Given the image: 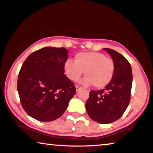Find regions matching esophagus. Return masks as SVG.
<instances>
[{"label": "esophagus", "mask_w": 153, "mask_h": 153, "mask_svg": "<svg viewBox=\"0 0 153 153\" xmlns=\"http://www.w3.org/2000/svg\"><path fill=\"white\" fill-rule=\"evenodd\" d=\"M75 88H76V91H77V92H78V91L81 90V89H82V87H80V86L76 85V86H75Z\"/></svg>", "instance_id": "34e87169"}]
</instances>
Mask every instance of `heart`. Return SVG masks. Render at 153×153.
Here are the masks:
<instances>
[{
  "mask_svg": "<svg viewBox=\"0 0 153 153\" xmlns=\"http://www.w3.org/2000/svg\"><path fill=\"white\" fill-rule=\"evenodd\" d=\"M67 78L78 80L83 74L85 75L82 82L85 85H93L96 88L107 85L113 79L115 65L113 60L105 54L95 51L80 52L75 56V61L68 59L63 65Z\"/></svg>",
  "mask_w": 153,
  "mask_h": 153,
  "instance_id": "obj_1",
  "label": "heart"
}]
</instances>
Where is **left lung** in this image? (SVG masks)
<instances>
[{
	"label": "left lung",
	"instance_id": "8db88e82",
	"mask_svg": "<svg viewBox=\"0 0 153 153\" xmlns=\"http://www.w3.org/2000/svg\"><path fill=\"white\" fill-rule=\"evenodd\" d=\"M104 50L111 56L115 65L113 79L100 90H91L85 103L89 117L96 122L106 124L121 117L131 100L133 75L130 63L123 56L111 49Z\"/></svg>",
	"mask_w": 153,
	"mask_h": 153
}]
</instances>
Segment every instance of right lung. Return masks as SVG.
<instances>
[{"mask_svg": "<svg viewBox=\"0 0 153 153\" xmlns=\"http://www.w3.org/2000/svg\"><path fill=\"white\" fill-rule=\"evenodd\" d=\"M65 48L47 46L31 53L23 63L17 91L26 113L39 121H52L66 110L76 90L64 74Z\"/></svg>", "mask_w": 153, "mask_h": 153, "instance_id": "add662e5", "label": "right lung"}]
</instances>
